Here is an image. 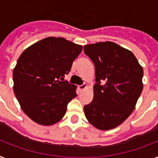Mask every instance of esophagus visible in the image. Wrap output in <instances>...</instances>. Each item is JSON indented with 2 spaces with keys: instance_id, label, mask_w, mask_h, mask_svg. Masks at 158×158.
Returning <instances> with one entry per match:
<instances>
[{
  "instance_id": "esophagus-1",
  "label": "esophagus",
  "mask_w": 158,
  "mask_h": 158,
  "mask_svg": "<svg viewBox=\"0 0 158 158\" xmlns=\"http://www.w3.org/2000/svg\"><path fill=\"white\" fill-rule=\"evenodd\" d=\"M87 86H88V85H87L86 83H84L83 85H79V86H78V88H79V89H80V90H83V89H85V88H87Z\"/></svg>"
}]
</instances>
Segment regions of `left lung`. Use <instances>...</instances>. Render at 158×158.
Masks as SVG:
<instances>
[{
    "label": "left lung",
    "instance_id": "1",
    "mask_svg": "<svg viewBox=\"0 0 158 158\" xmlns=\"http://www.w3.org/2000/svg\"><path fill=\"white\" fill-rule=\"evenodd\" d=\"M84 52L94 62L96 81L85 117L99 130L114 128L135 109L143 89V68L131 51L113 42L85 45Z\"/></svg>",
    "mask_w": 158,
    "mask_h": 158
}]
</instances>
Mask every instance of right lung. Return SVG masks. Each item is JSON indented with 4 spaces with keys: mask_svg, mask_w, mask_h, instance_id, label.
Segmentation results:
<instances>
[{
    "mask_svg": "<svg viewBox=\"0 0 158 158\" xmlns=\"http://www.w3.org/2000/svg\"><path fill=\"white\" fill-rule=\"evenodd\" d=\"M81 51V45L64 38L48 37L21 54L13 72L14 94L34 122L50 126L63 118L77 97V86L64 77Z\"/></svg>",
    "mask_w": 158,
    "mask_h": 158,
    "instance_id": "add662e5",
    "label": "right lung"
}]
</instances>
